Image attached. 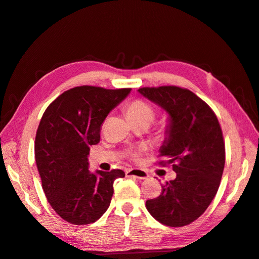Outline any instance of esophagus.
Returning <instances> with one entry per match:
<instances>
[{
  "mask_svg": "<svg viewBox=\"0 0 259 259\" xmlns=\"http://www.w3.org/2000/svg\"><path fill=\"white\" fill-rule=\"evenodd\" d=\"M125 174H126L127 177H135L138 179H146L149 177L148 171L145 169H140V168H131L125 170Z\"/></svg>",
  "mask_w": 259,
  "mask_h": 259,
  "instance_id": "34e87169",
  "label": "esophagus"
}]
</instances>
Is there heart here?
Returning <instances> with one entry per match:
<instances>
[{
	"label": "heart",
	"instance_id": "b5f03b06",
	"mask_svg": "<svg viewBox=\"0 0 259 259\" xmlns=\"http://www.w3.org/2000/svg\"><path fill=\"white\" fill-rule=\"evenodd\" d=\"M127 114L128 116H144L149 115L153 119V109L149 106L147 103L143 100H135L127 107ZM144 148H140L138 150H135L131 152V158L134 161H139L140 159V153L143 152Z\"/></svg>",
	"mask_w": 259,
	"mask_h": 259
}]
</instances>
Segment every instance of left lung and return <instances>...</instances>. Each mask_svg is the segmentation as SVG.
<instances>
[{
	"mask_svg": "<svg viewBox=\"0 0 259 259\" xmlns=\"http://www.w3.org/2000/svg\"><path fill=\"white\" fill-rule=\"evenodd\" d=\"M138 92L168 114L160 156L171 164L176 178L162 186L146 207L159 223L183 227L198 219L213 201L225 167L221 125L209 106L178 86L142 88Z\"/></svg>",
	"mask_w": 259,
	"mask_h": 259,
	"instance_id": "left-lung-1",
	"label": "left lung"
}]
</instances>
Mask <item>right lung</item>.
Masks as SVG:
<instances>
[{
  "label": "right lung",
  "instance_id": "1",
  "mask_svg": "<svg viewBox=\"0 0 259 259\" xmlns=\"http://www.w3.org/2000/svg\"><path fill=\"white\" fill-rule=\"evenodd\" d=\"M131 89L77 86L48 107L36 131L34 154L42 188L51 206L73 225L95 223L110 205L113 183L122 169L89 170L90 148L100 140V126Z\"/></svg>",
  "mask_w": 259,
  "mask_h": 259
}]
</instances>
